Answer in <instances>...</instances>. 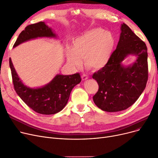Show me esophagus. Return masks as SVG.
<instances>
[{
	"instance_id": "1",
	"label": "esophagus",
	"mask_w": 158,
	"mask_h": 158,
	"mask_svg": "<svg viewBox=\"0 0 158 158\" xmlns=\"http://www.w3.org/2000/svg\"><path fill=\"white\" fill-rule=\"evenodd\" d=\"M88 78H89V77H88V76L87 74H84L81 75V78H82L83 80H85Z\"/></svg>"
}]
</instances>
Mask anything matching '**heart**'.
Listing matches in <instances>:
<instances>
[{"instance_id": "heart-1", "label": "heart", "mask_w": 158, "mask_h": 158, "mask_svg": "<svg viewBox=\"0 0 158 158\" xmlns=\"http://www.w3.org/2000/svg\"><path fill=\"white\" fill-rule=\"evenodd\" d=\"M115 38L110 31L102 28H94L76 39L73 49L67 54L68 64L73 68L85 64L94 69L104 67L110 61L115 47Z\"/></svg>"}]
</instances>
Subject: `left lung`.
Wrapping results in <instances>:
<instances>
[{"label": "left lung", "instance_id": "obj_1", "mask_svg": "<svg viewBox=\"0 0 158 158\" xmlns=\"http://www.w3.org/2000/svg\"><path fill=\"white\" fill-rule=\"evenodd\" d=\"M129 54L137 56L135 64L127 68L121 62ZM147 47L127 24L121 25L116 49L106 66L93 75L98 90L93 97L103 111L116 112L128 108L140 97L148 77Z\"/></svg>", "mask_w": 158, "mask_h": 158}]
</instances>
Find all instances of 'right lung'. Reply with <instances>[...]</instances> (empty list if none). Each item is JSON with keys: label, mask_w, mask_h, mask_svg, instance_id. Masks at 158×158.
<instances>
[{"label": "right lung", "mask_w": 158, "mask_h": 158, "mask_svg": "<svg viewBox=\"0 0 158 158\" xmlns=\"http://www.w3.org/2000/svg\"><path fill=\"white\" fill-rule=\"evenodd\" d=\"M38 37H56L51 28L44 22L30 24L21 31L14 47L26 41ZM14 89L20 98L34 111L43 115H52L60 111L67 104L73 88L81 81L80 74L56 75L49 84L41 88L31 89L24 85L9 59Z\"/></svg>", "instance_id": "right-lung-1"}]
</instances>
